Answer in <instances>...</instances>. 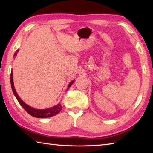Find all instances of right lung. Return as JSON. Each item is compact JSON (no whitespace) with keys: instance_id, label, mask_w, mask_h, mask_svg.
Masks as SVG:
<instances>
[{"instance_id":"obj_1","label":"right lung","mask_w":153,"mask_h":153,"mask_svg":"<svg viewBox=\"0 0 153 153\" xmlns=\"http://www.w3.org/2000/svg\"><path fill=\"white\" fill-rule=\"evenodd\" d=\"M18 51H19V49L16 50L15 53L14 54L13 57H15L16 56V54H17ZM74 82V81H72L69 83V84L68 85V88L70 87ZM10 84H11V88H12L13 93H14V94H15V96L16 98V99H17L19 103L20 104V105L24 108L25 110L27 112H28V114H29L30 115L33 116V117L40 118L51 117V116L56 115L57 114L59 113L62 109V106L60 104H57V105H55V106L52 107V108H48V109H43V110L35 109V108L30 107L29 105L26 104L20 98H19V96H18L17 93L16 92L15 86H14V83H13V70H11V73H10Z\"/></svg>"}]
</instances>
